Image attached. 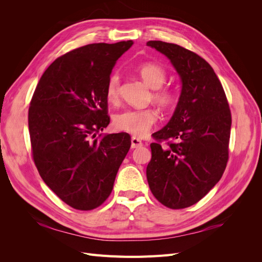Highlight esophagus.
I'll return each instance as SVG.
<instances>
[{
	"label": "esophagus",
	"mask_w": 262,
	"mask_h": 262,
	"mask_svg": "<svg viewBox=\"0 0 262 262\" xmlns=\"http://www.w3.org/2000/svg\"><path fill=\"white\" fill-rule=\"evenodd\" d=\"M141 146H143V142H142L140 139L133 137L131 139V147L132 148H138V147H141Z\"/></svg>",
	"instance_id": "esophagus-1"
}]
</instances>
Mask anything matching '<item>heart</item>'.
Listing matches in <instances>:
<instances>
[{
	"instance_id": "obj_1",
	"label": "heart",
	"mask_w": 262,
	"mask_h": 262,
	"mask_svg": "<svg viewBox=\"0 0 262 262\" xmlns=\"http://www.w3.org/2000/svg\"><path fill=\"white\" fill-rule=\"evenodd\" d=\"M138 72L143 81L154 90L152 97L162 108L169 109L177 101V93L170 86H163L167 78L166 70L158 63L145 62L138 67ZM121 93V76L114 72L109 75L106 84V98L110 102H117ZM158 115L153 108L126 109L114 118V124L118 130L130 133L134 137H144L157 122Z\"/></svg>"
}]
</instances>
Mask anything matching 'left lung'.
I'll list each match as a JSON object with an SVG mask.
<instances>
[{"instance_id": "1", "label": "left lung", "mask_w": 262, "mask_h": 262, "mask_svg": "<svg viewBox=\"0 0 262 262\" xmlns=\"http://www.w3.org/2000/svg\"><path fill=\"white\" fill-rule=\"evenodd\" d=\"M167 57L182 82L169 122L153 134L146 178L156 199L169 209L199 202L226 168L232 115L225 92L212 67L176 43L147 41ZM166 141V146L160 143Z\"/></svg>"}]
</instances>
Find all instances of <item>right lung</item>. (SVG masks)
<instances>
[{
	"label": "right lung",
	"instance_id": "1",
	"mask_svg": "<svg viewBox=\"0 0 262 262\" xmlns=\"http://www.w3.org/2000/svg\"><path fill=\"white\" fill-rule=\"evenodd\" d=\"M132 43H91L61 55L30 100L33 160L46 185L73 209L91 211L107 200L130 149L125 132L95 137L110 122L108 77Z\"/></svg>",
	"mask_w": 262,
	"mask_h": 262
}]
</instances>
